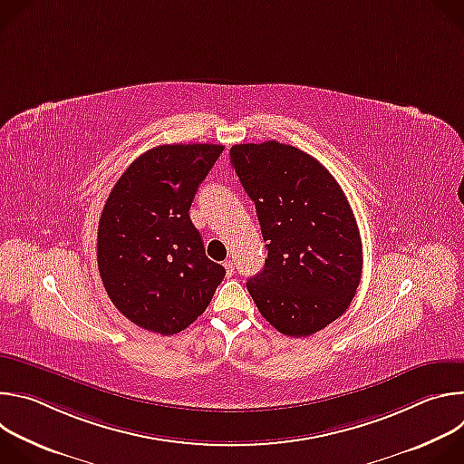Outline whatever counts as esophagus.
Listing matches in <instances>:
<instances>
[{"mask_svg":"<svg viewBox=\"0 0 464 464\" xmlns=\"http://www.w3.org/2000/svg\"><path fill=\"white\" fill-rule=\"evenodd\" d=\"M224 268H226V272H227L229 277L235 276V262H233V260H226V262H224Z\"/></svg>","mask_w":464,"mask_h":464,"instance_id":"obj_1","label":"esophagus"}]
</instances>
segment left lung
I'll return each mask as SVG.
<instances>
[{
	"mask_svg": "<svg viewBox=\"0 0 464 464\" xmlns=\"http://www.w3.org/2000/svg\"><path fill=\"white\" fill-rule=\"evenodd\" d=\"M229 156L268 242L247 292L281 334L312 336L349 308L362 279V238L347 196L292 145H235Z\"/></svg>",
	"mask_w": 464,
	"mask_h": 464,
	"instance_id": "obj_1",
	"label": "left lung"
}]
</instances>
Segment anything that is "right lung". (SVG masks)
<instances>
[{
    "label": "right lung",
    "instance_id": "add662e5",
    "mask_svg": "<svg viewBox=\"0 0 464 464\" xmlns=\"http://www.w3.org/2000/svg\"><path fill=\"white\" fill-rule=\"evenodd\" d=\"M224 147L160 145L113 185L97 231V262L115 308L156 334L181 333L226 277L208 258L188 209Z\"/></svg>",
    "mask_w": 464,
    "mask_h": 464
}]
</instances>
